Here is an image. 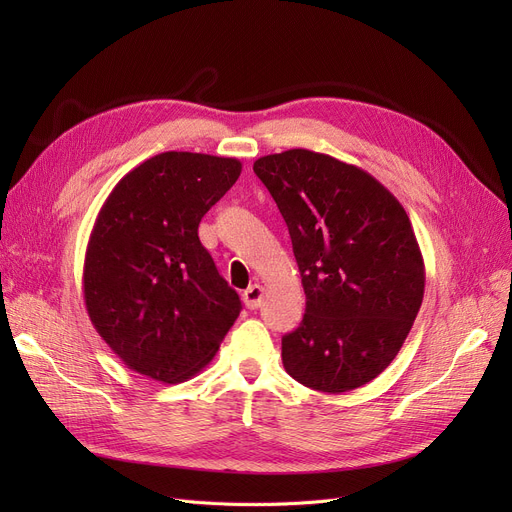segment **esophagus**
<instances>
[{
  "mask_svg": "<svg viewBox=\"0 0 512 512\" xmlns=\"http://www.w3.org/2000/svg\"><path fill=\"white\" fill-rule=\"evenodd\" d=\"M263 292L265 288L261 284H251L245 292H242V303L247 309H259L263 303Z\"/></svg>",
  "mask_w": 512,
  "mask_h": 512,
  "instance_id": "1",
  "label": "esophagus"
}]
</instances>
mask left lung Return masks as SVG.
<instances>
[{
    "instance_id": "obj_1",
    "label": "left lung",
    "mask_w": 512,
    "mask_h": 512,
    "mask_svg": "<svg viewBox=\"0 0 512 512\" xmlns=\"http://www.w3.org/2000/svg\"><path fill=\"white\" fill-rule=\"evenodd\" d=\"M255 174L292 240L307 307L282 338L299 384L340 394L371 382L407 340L425 290L409 215L365 170L309 149L263 155Z\"/></svg>"
}]
</instances>
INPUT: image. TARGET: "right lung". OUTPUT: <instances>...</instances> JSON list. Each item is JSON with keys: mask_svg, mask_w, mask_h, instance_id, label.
Wrapping results in <instances>:
<instances>
[{"mask_svg": "<svg viewBox=\"0 0 512 512\" xmlns=\"http://www.w3.org/2000/svg\"><path fill=\"white\" fill-rule=\"evenodd\" d=\"M236 157L166 151L130 170L89 236L83 294L97 334L132 371L191 380L240 313L199 240V222L238 180Z\"/></svg>", "mask_w": 512, "mask_h": 512, "instance_id": "right-lung-1", "label": "right lung"}]
</instances>
